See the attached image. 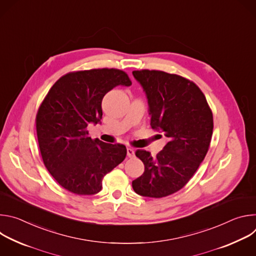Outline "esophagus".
Returning <instances> with one entry per match:
<instances>
[{"label":"esophagus","instance_id":"1","mask_svg":"<svg viewBox=\"0 0 256 256\" xmlns=\"http://www.w3.org/2000/svg\"><path fill=\"white\" fill-rule=\"evenodd\" d=\"M126 155H128V158H132V157H134V151L130 148H128L126 149Z\"/></svg>","mask_w":256,"mask_h":256}]
</instances>
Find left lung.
Returning a JSON list of instances; mask_svg holds the SVG:
<instances>
[{"label":"left lung","instance_id":"8db88e82","mask_svg":"<svg viewBox=\"0 0 256 256\" xmlns=\"http://www.w3.org/2000/svg\"><path fill=\"white\" fill-rule=\"evenodd\" d=\"M132 75L147 96L152 128L161 130L169 140L155 158L148 151L136 152L144 171L132 181V188L142 196L164 198L184 188L204 161L212 114L200 89L184 77L149 70Z\"/></svg>","mask_w":256,"mask_h":256}]
</instances>
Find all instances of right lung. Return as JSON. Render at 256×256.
<instances>
[{"instance_id": "1", "label": "right lung", "mask_w": 256, "mask_h": 256, "mask_svg": "<svg viewBox=\"0 0 256 256\" xmlns=\"http://www.w3.org/2000/svg\"><path fill=\"white\" fill-rule=\"evenodd\" d=\"M120 85L132 82L116 68L68 72L54 83L38 109L36 132L44 163L72 194H98L103 177L126 156V146L92 140L87 130L90 124L101 122L104 95Z\"/></svg>"}]
</instances>
